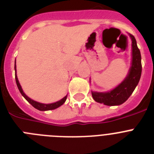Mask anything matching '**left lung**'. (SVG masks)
<instances>
[{
    "label": "left lung",
    "instance_id": "8db88e82",
    "mask_svg": "<svg viewBox=\"0 0 154 154\" xmlns=\"http://www.w3.org/2000/svg\"><path fill=\"white\" fill-rule=\"evenodd\" d=\"M130 37L132 40V65L129 73L126 79L110 92H92V98L97 103H103L106 106H119L123 104L131 96L138 85L142 72L141 55L134 36L130 34Z\"/></svg>",
    "mask_w": 154,
    "mask_h": 154
}]
</instances>
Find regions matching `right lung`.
Here are the masks:
<instances>
[{
  "label": "right lung",
  "instance_id": "1",
  "mask_svg": "<svg viewBox=\"0 0 154 154\" xmlns=\"http://www.w3.org/2000/svg\"><path fill=\"white\" fill-rule=\"evenodd\" d=\"M14 70H15V80H16V83H17V88H18L19 91L21 92V94L24 97V99H26L27 101L30 103V104L32 106L35 107V109H37L40 110V111H46V110H52V109H55L58 108V107L61 106L62 104L65 102L66 99H67V96H65L63 99H62L61 100L59 101L56 102V103H50V104H44V103H38L36 101H34L32 100L31 99H30L28 96H27L24 92H23L22 90V88H21V85L19 83L18 79H17V75H16V59H15V65H14Z\"/></svg>",
  "mask_w": 154,
  "mask_h": 154
}]
</instances>
